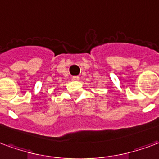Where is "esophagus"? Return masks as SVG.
Instances as JSON below:
<instances>
[{"mask_svg": "<svg viewBox=\"0 0 159 159\" xmlns=\"http://www.w3.org/2000/svg\"><path fill=\"white\" fill-rule=\"evenodd\" d=\"M71 80H72V81H78V80H79V76H72V77H71Z\"/></svg>", "mask_w": 159, "mask_h": 159, "instance_id": "obj_1", "label": "esophagus"}]
</instances>
